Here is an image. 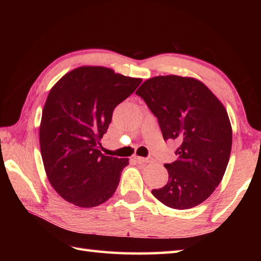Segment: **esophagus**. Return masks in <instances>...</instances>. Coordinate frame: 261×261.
Instances as JSON below:
<instances>
[{"mask_svg":"<svg viewBox=\"0 0 261 261\" xmlns=\"http://www.w3.org/2000/svg\"><path fill=\"white\" fill-rule=\"evenodd\" d=\"M137 159L138 163H141V164H150L153 162V159L151 157H147V158H143V157H139V156H136L135 157Z\"/></svg>","mask_w":261,"mask_h":261,"instance_id":"1","label":"esophagus"}]
</instances>
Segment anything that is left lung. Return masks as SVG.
<instances>
[{
  "instance_id": "left-lung-1",
  "label": "left lung",
  "mask_w": 261,
  "mask_h": 261,
  "mask_svg": "<svg viewBox=\"0 0 261 261\" xmlns=\"http://www.w3.org/2000/svg\"><path fill=\"white\" fill-rule=\"evenodd\" d=\"M136 94L158 119L164 140L179 145L177 160L165 164L167 184L152 195L176 210L201 204L219 186L230 159L232 127L223 104L202 82L176 75L149 79Z\"/></svg>"
}]
</instances>
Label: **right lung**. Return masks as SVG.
<instances>
[{
    "mask_svg": "<svg viewBox=\"0 0 261 261\" xmlns=\"http://www.w3.org/2000/svg\"><path fill=\"white\" fill-rule=\"evenodd\" d=\"M141 82L102 66H82L49 92L39 129L41 157L48 180L67 202L93 207L114 194L129 159L105 156L99 141L116 105Z\"/></svg>",
    "mask_w": 261,
    "mask_h": 261,
    "instance_id": "right-lung-1",
    "label": "right lung"
}]
</instances>
